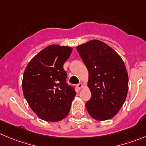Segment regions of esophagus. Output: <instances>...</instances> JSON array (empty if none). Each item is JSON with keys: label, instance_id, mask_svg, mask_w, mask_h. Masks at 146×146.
Returning <instances> with one entry per match:
<instances>
[{"label": "esophagus", "instance_id": "obj_1", "mask_svg": "<svg viewBox=\"0 0 146 146\" xmlns=\"http://www.w3.org/2000/svg\"><path fill=\"white\" fill-rule=\"evenodd\" d=\"M83 86H84V84H82V83H79L78 84H77V87L78 89H81V88H83Z\"/></svg>", "mask_w": 146, "mask_h": 146}]
</instances>
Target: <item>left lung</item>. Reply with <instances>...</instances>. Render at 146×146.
<instances>
[{"instance_id":"8db88e82","label":"left lung","mask_w":146,"mask_h":146,"mask_svg":"<svg viewBox=\"0 0 146 146\" xmlns=\"http://www.w3.org/2000/svg\"><path fill=\"white\" fill-rule=\"evenodd\" d=\"M88 70L92 98L86 103L96 120L111 119L123 105L128 91V75L119 54L104 42L94 39L76 47Z\"/></svg>"}]
</instances>
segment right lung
Here are the masks:
<instances>
[{
  "label": "right lung",
  "instance_id": "obj_1",
  "mask_svg": "<svg viewBox=\"0 0 146 146\" xmlns=\"http://www.w3.org/2000/svg\"><path fill=\"white\" fill-rule=\"evenodd\" d=\"M72 47L52 44L45 47L28 63L24 73L22 89L29 107L40 119L62 120L68 114L76 94L66 83L63 64Z\"/></svg>",
  "mask_w": 146,
  "mask_h": 146
}]
</instances>
